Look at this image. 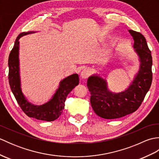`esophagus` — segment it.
Returning <instances> with one entry per match:
<instances>
[{"instance_id": "obj_1", "label": "esophagus", "mask_w": 159, "mask_h": 159, "mask_svg": "<svg viewBox=\"0 0 159 159\" xmlns=\"http://www.w3.org/2000/svg\"><path fill=\"white\" fill-rule=\"evenodd\" d=\"M91 74V70L89 67H86V68L83 69L82 70L81 73H80V78L82 79H86Z\"/></svg>"}]
</instances>
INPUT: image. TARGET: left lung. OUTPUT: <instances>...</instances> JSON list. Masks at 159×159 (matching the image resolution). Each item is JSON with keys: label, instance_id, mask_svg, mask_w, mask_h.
<instances>
[{"label": "left lung", "instance_id": "obj_1", "mask_svg": "<svg viewBox=\"0 0 159 159\" xmlns=\"http://www.w3.org/2000/svg\"><path fill=\"white\" fill-rule=\"evenodd\" d=\"M128 32L134 41V52L139 57V67L127 88L122 92H113L108 87L105 78L98 74H92L87 79L92 107L97 116L104 119H116L137 111L152 84V59L146 38L133 30H128Z\"/></svg>", "mask_w": 159, "mask_h": 159}]
</instances>
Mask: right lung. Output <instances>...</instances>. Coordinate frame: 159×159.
Here are the masks:
<instances>
[{
    "instance_id": "1",
    "label": "right lung",
    "mask_w": 159,
    "mask_h": 159,
    "mask_svg": "<svg viewBox=\"0 0 159 159\" xmlns=\"http://www.w3.org/2000/svg\"><path fill=\"white\" fill-rule=\"evenodd\" d=\"M35 33L36 31L24 32L17 37L14 46L9 57V83L17 102L26 115L37 120L51 121L57 120L62 114L67 96L74 87L79 85V78L77 74H73L61 80L55 93L51 98L44 104L37 105L29 102L24 95L21 88L19 39L24 35Z\"/></svg>"
}]
</instances>
